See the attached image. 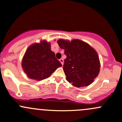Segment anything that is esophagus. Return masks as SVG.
I'll use <instances>...</instances> for the list:
<instances>
[{"label": "esophagus", "mask_w": 122, "mask_h": 122, "mask_svg": "<svg viewBox=\"0 0 122 122\" xmlns=\"http://www.w3.org/2000/svg\"><path fill=\"white\" fill-rule=\"evenodd\" d=\"M60 62L61 63V64H62V66H63V64H64V60L62 58H61L60 60Z\"/></svg>", "instance_id": "esophagus-1"}]
</instances>
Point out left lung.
I'll return each mask as SVG.
<instances>
[{"label":"left lung","instance_id":"8db88e82","mask_svg":"<svg viewBox=\"0 0 122 122\" xmlns=\"http://www.w3.org/2000/svg\"><path fill=\"white\" fill-rule=\"evenodd\" d=\"M58 44L64 50L67 58L63 70L66 80L77 87L88 86L99 75L100 62L97 52L88 44L80 39H60Z\"/></svg>","mask_w":122,"mask_h":122}]
</instances>
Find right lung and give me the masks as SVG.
I'll use <instances>...</instances> for the list:
<instances>
[{"mask_svg": "<svg viewBox=\"0 0 122 122\" xmlns=\"http://www.w3.org/2000/svg\"><path fill=\"white\" fill-rule=\"evenodd\" d=\"M61 62L51 50L46 40L34 43L27 48L22 61V67L28 78L41 81L48 78L59 67Z\"/></svg>", "mask_w": 122, "mask_h": 122, "instance_id": "right-lung-1", "label": "right lung"}]
</instances>
